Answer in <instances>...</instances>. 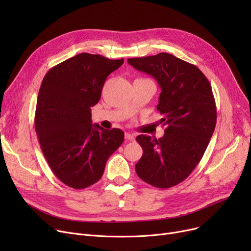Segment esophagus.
<instances>
[{
  "label": "esophagus",
  "instance_id": "obj_1",
  "mask_svg": "<svg viewBox=\"0 0 251 251\" xmlns=\"http://www.w3.org/2000/svg\"><path fill=\"white\" fill-rule=\"evenodd\" d=\"M125 139H126L127 141H133L135 138H134V136H133L132 134L125 133Z\"/></svg>",
  "mask_w": 251,
  "mask_h": 251
}]
</instances>
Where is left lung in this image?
I'll return each mask as SVG.
<instances>
[{
  "label": "left lung",
  "instance_id": "left-lung-1",
  "mask_svg": "<svg viewBox=\"0 0 251 251\" xmlns=\"http://www.w3.org/2000/svg\"><path fill=\"white\" fill-rule=\"evenodd\" d=\"M127 62L159 83L162 92L156 109L165 127L162 138L136 137L143 153L135 171L154 187H173L192 173L213 136L217 108L212 86L195 65L168 52Z\"/></svg>",
  "mask_w": 251,
  "mask_h": 251
}]
</instances>
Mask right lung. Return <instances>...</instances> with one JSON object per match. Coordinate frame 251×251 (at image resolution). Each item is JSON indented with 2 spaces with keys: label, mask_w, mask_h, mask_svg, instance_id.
Wrapping results in <instances>:
<instances>
[{
  "label": "right lung",
  "mask_w": 251,
  "mask_h": 251,
  "mask_svg": "<svg viewBox=\"0 0 251 251\" xmlns=\"http://www.w3.org/2000/svg\"><path fill=\"white\" fill-rule=\"evenodd\" d=\"M124 63L88 52L50 68L39 88L34 128L52 173L66 185L83 189L102 176L105 163L124 140L120 129L91 124L90 108L105 79Z\"/></svg>",
  "instance_id": "add662e5"
}]
</instances>
